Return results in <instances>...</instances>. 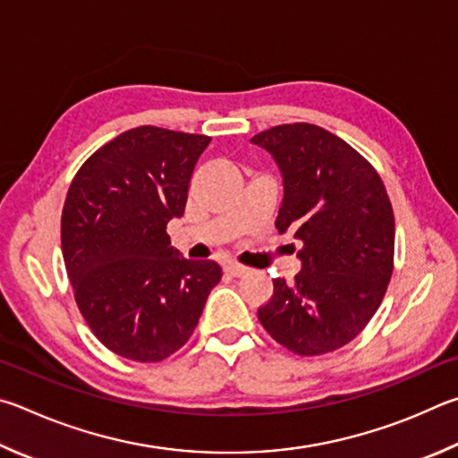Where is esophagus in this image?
<instances>
[{
  "label": "esophagus",
  "mask_w": 458,
  "mask_h": 458,
  "mask_svg": "<svg viewBox=\"0 0 458 458\" xmlns=\"http://www.w3.org/2000/svg\"><path fill=\"white\" fill-rule=\"evenodd\" d=\"M225 274L231 277H243L250 274V269L245 266H239V263H227V266H225Z\"/></svg>",
  "instance_id": "esophagus-1"
}]
</instances>
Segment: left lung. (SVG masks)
<instances>
[{
	"mask_svg": "<svg viewBox=\"0 0 458 458\" xmlns=\"http://www.w3.org/2000/svg\"><path fill=\"white\" fill-rule=\"evenodd\" d=\"M274 157L284 199L276 227L303 243L293 282L274 279L258 310L271 338L293 354L319 356L364 330L386 293L394 263V213L368 160L316 124L255 134Z\"/></svg>",
	"mask_w": 458,
	"mask_h": 458,
	"instance_id": "1",
	"label": "left lung"
}]
</instances>
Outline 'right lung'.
<instances>
[{
    "label": "right lung",
    "instance_id": "1",
    "mask_svg": "<svg viewBox=\"0 0 458 458\" xmlns=\"http://www.w3.org/2000/svg\"><path fill=\"white\" fill-rule=\"evenodd\" d=\"M208 142L132 128L96 150L68 189L62 255L78 310L104 346L134 362L182 348L221 282L219 263L182 258L166 233Z\"/></svg>",
    "mask_w": 458,
    "mask_h": 458
}]
</instances>
